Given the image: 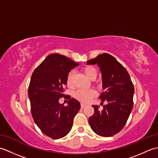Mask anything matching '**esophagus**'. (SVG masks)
I'll return each mask as SVG.
<instances>
[{
	"mask_svg": "<svg viewBox=\"0 0 158 158\" xmlns=\"http://www.w3.org/2000/svg\"><path fill=\"white\" fill-rule=\"evenodd\" d=\"M85 106V105H84V104H83V103L81 104V109H83Z\"/></svg>",
	"mask_w": 158,
	"mask_h": 158,
	"instance_id": "34e87169",
	"label": "esophagus"
}]
</instances>
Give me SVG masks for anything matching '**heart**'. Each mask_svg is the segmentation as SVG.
I'll return each mask as SVG.
<instances>
[{
	"instance_id": "1",
	"label": "heart",
	"mask_w": 158,
	"mask_h": 158,
	"mask_svg": "<svg viewBox=\"0 0 158 158\" xmlns=\"http://www.w3.org/2000/svg\"><path fill=\"white\" fill-rule=\"evenodd\" d=\"M83 72L88 77L89 79L94 80L97 75H98V71L97 69L92 66H87L84 67L83 69ZM74 72L70 71L66 77V85L70 88H72L74 86ZM97 95V92L95 89H78L74 93V97L78 100L79 101L83 103H88L93 98Z\"/></svg>"
}]
</instances>
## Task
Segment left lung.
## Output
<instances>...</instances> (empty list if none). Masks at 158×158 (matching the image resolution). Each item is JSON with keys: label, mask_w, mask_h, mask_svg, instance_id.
<instances>
[{"label": "left lung", "mask_w": 158, "mask_h": 158, "mask_svg": "<svg viewBox=\"0 0 158 158\" xmlns=\"http://www.w3.org/2000/svg\"><path fill=\"white\" fill-rule=\"evenodd\" d=\"M87 64L99 66L104 90L99 98L100 104L106 102L102 110L97 105L92 106L94 113L89 117V123L98 135L112 136L123 128L132 111L134 85L127 70L109 53L100 54Z\"/></svg>", "instance_id": "8db88e82"}]
</instances>
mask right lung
I'll list each match as a JSON object with an SVG mask.
<instances>
[{
	"instance_id": "right-lung-1",
	"label": "right lung",
	"mask_w": 158,
	"mask_h": 158,
	"mask_svg": "<svg viewBox=\"0 0 158 158\" xmlns=\"http://www.w3.org/2000/svg\"><path fill=\"white\" fill-rule=\"evenodd\" d=\"M79 64L65 56L52 53L32 74L28 96L33 119L41 132L53 139L62 138L70 132L81 108L78 100L64 94L67 75ZM62 97L69 99L67 106L59 102Z\"/></svg>"
}]
</instances>
